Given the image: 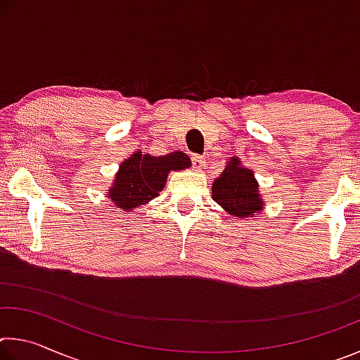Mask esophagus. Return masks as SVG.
I'll use <instances>...</instances> for the list:
<instances>
[{"label":"esophagus","instance_id":"34e87169","mask_svg":"<svg viewBox=\"0 0 360 360\" xmlns=\"http://www.w3.org/2000/svg\"><path fill=\"white\" fill-rule=\"evenodd\" d=\"M205 158L202 157V155H193L192 157V167H193V169H203L205 168Z\"/></svg>","mask_w":360,"mask_h":360}]
</instances>
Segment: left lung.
Segmentation results:
<instances>
[{
    "instance_id": "1",
    "label": "left lung",
    "mask_w": 360,
    "mask_h": 360,
    "mask_svg": "<svg viewBox=\"0 0 360 360\" xmlns=\"http://www.w3.org/2000/svg\"><path fill=\"white\" fill-rule=\"evenodd\" d=\"M212 200L235 217H251L264 208L254 172L231 157L222 174L212 182Z\"/></svg>"
}]
</instances>
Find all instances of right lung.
<instances>
[{"label": "right lung", "instance_id": "right-lung-1", "mask_svg": "<svg viewBox=\"0 0 360 360\" xmlns=\"http://www.w3.org/2000/svg\"><path fill=\"white\" fill-rule=\"evenodd\" d=\"M191 165V158L181 150L162 157L135 152L120 163L112 186L108 191L109 202H114L115 208L120 211L131 212L162 192L169 172H179Z\"/></svg>", "mask_w": 360, "mask_h": 360}]
</instances>
